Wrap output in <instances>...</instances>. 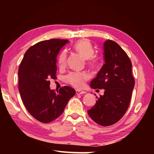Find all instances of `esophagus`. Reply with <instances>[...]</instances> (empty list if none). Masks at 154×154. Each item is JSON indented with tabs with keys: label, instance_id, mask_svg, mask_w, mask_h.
<instances>
[{
	"label": "esophagus",
	"instance_id": "34e87169",
	"mask_svg": "<svg viewBox=\"0 0 154 154\" xmlns=\"http://www.w3.org/2000/svg\"><path fill=\"white\" fill-rule=\"evenodd\" d=\"M83 94H85V92H84V91L79 90H76V94H77V95Z\"/></svg>",
	"mask_w": 154,
	"mask_h": 154
}]
</instances>
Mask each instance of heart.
Instances as JSON below:
<instances>
[{
	"label": "heart",
	"instance_id": "1",
	"mask_svg": "<svg viewBox=\"0 0 154 154\" xmlns=\"http://www.w3.org/2000/svg\"><path fill=\"white\" fill-rule=\"evenodd\" d=\"M75 51L81 54L85 59L88 60V63L90 66H95L98 64L99 58L94 56V53L92 43L87 39H81L78 41L73 46ZM67 53L66 51L61 52L58 57V64L60 67L66 65ZM89 79V75L85 72H71L65 77V81L69 84L75 88H81L83 87L85 82Z\"/></svg>",
	"mask_w": 154,
	"mask_h": 154
}]
</instances>
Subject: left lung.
<instances>
[{"label":"left lung","instance_id":"1","mask_svg":"<svg viewBox=\"0 0 154 154\" xmlns=\"http://www.w3.org/2000/svg\"><path fill=\"white\" fill-rule=\"evenodd\" d=\"M103 49L105 64L91 82L90 87L94 90L104 89L105 92L88 113L97 124L108 126L118 122L126 112L134 79L131 61L118 43L105 41Z\"/></svg>","mask_w":154,"mask_h":154}]
</instances>
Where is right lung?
Instances as JSON below:
<instances>
[{
	"label": "right lung",
	"mask_w": 154,
	"mask_h": 154,
	"mask_svg": "<svg viewBox=\"0 0 154 154\" xmlns=\"http://www.w3.org/2000/svg\"><path fill=\"white\" fill-rule=\"evenodd\" d=\"M68 42L54 38L36 43L26 51L20 65L21 98L31 116L42 123L58 118L75 94L71 87H62L57 92L49 87V79H56L57 56Z\"/></svg>",
	"instance_id": "obj_1"
}]
</instances>
